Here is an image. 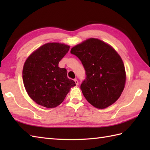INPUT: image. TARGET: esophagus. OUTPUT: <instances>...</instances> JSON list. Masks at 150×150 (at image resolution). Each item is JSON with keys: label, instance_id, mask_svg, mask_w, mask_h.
Returning <instances> with one entry per match:
<instances>
[{"label": "esophagus", "instance_id": "34e87169", "mask_svg": "<svg viewBox=\"0 0 150 150\" xmlns=\"http://www.w3.org/2000/svg\"><path fill=\"white\" fill-rule=\"evenodd\" d=\"M74 81H75V82L76 85H78V84H79V81L77 80V79H75Z\"/></svg>", "mask_w": 150, "mask_h": 150}]
</instances>
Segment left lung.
Here are the masks:
<instances>
[{"label": "left lung", "mask_w": 150, "mask_h": 150, "mask_svg": "<svg viewBox=\"0 0 150 150\" xmlns=\"http://www.w3.org/2000/svg\"><path fill=\"white\" fill-rule=\"evenodd\" d=\"M71 53L80 59L86 77L81 85L86 99L104 109L118 100L126 83L124 63L109 44L91 38L73 47Z\"/></svg>", "instance_id": "left-lung-1"}]
</instances>
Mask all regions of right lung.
Returning a JSON list of instances; mask_svg holds the SVG:
<instances>
[{
  "mask_svg": "<svg viewBox=\"0 0 150 150\" xmlns=\"http://www.w3.org/2000/svg\"><path fill=\"white\" fill-rule=\"evenodd\" d=\"M69 46L50 42L44 44L28 57L22 70V79L28 95L47 108L61 104L75 82L67 77V70L59 63Z\"/></svg>",
  "mask_w": 150,
  "mask_h": 150,
  "instance_id": "right-lung-1",
  "label": "right lung"
}]
</instances>
